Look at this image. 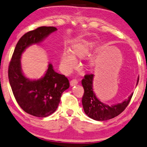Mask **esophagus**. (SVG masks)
<instances>
[{
	"instance_id": "34e87169",
	"label": "esophagus",
	"mask_w": 147,
	"mask_h": 147,
	"mask_svg": "<svg viewBox=\"0 0 147 147\" xmlns=\"http://www.w3.org/2000/svg\"><path fill=\"white\" fill-rule=\"evenodd\" d=\"M78 83V81L77 80H76V79H73V80H71L70 81V84H71V86H72V87H73V86L76 85Z\"/></svg>"
}]
</instances>
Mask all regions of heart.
Segmentation results:
<instances>
[{
	"mask_svg": "<svg viewBox=\"0 0 147 147\" xmlns=\"http://www.w3.org/2000/svg\"><path fill=\"white\" fill-rule=\"evenodd\" d=\"M92 44L87 40H80L72 45V51L70 50H64L60 57V67L65 72L69 73L76 69L78 62L76 56L82 58L87 56L90 52Z\"/></svg>",
	"mask_w": 147,
	"mask_h": 147,
	"instance_id": "obj_1",
	"label": "heart"
}]
</instances>
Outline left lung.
<instances>
[{
    "label": "left lung",
    "mask_w": 147,
    "mask_h": 147,
    "mask_svg": "<svg viewBox=\"0 0 147 147\" xmlns=\"http://www.w3.org/2000/svg\"><path fill=\"white\" fill-rule=\"evenodd\" d=\"M94 77V74H86L82 80V84L84 91L82 103L84 113L89 118L97 121H105L118 116L128 106L133 94L121 103L111 106L105 104L98 100L93 90ZM139 78H138L137 84Z\"/></svg>",
    "instance_id": "1"
}]
</instances>
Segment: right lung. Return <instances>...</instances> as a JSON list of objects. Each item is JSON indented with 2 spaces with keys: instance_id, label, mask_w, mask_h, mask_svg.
<instances>
[{
  "instance_id": "right-lung-1",
  "label": "right lung",
  "mask_w": 147,
  "mask_h": 147,
  "mask_svg": "<svg viewBox=\"0 0 147 147\" xmlns=\"http://www.w3.org/2000/svg\"><path fill=\"white\" fill-rule=\"evenodd\" d=\"M56 30L54 27H40L24 34L17 42L8 68L9 81L16 100L24 111L39 118L56 111L69 82L65 76L55 71L50 63L44 76L30 80L22 73L20 58L26 48L39 44Z\"/></svg>"
}]
</instances>
